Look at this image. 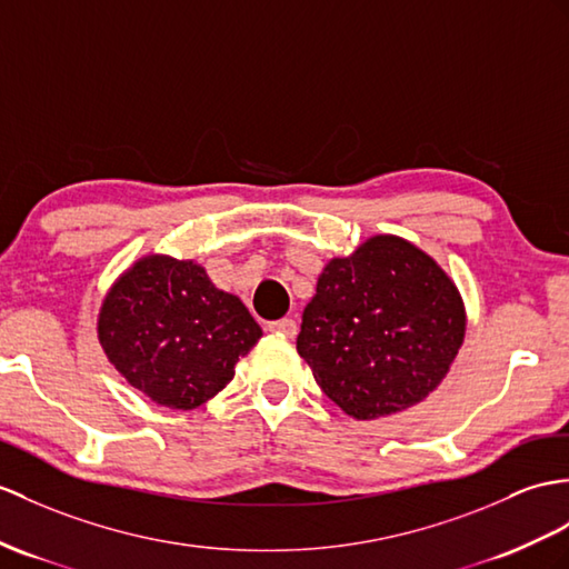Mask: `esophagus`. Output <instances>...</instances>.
I'll list each match as a JSON object with an SVG mask.
<instances>
[{"mask_svg": "<svg viewBox=\"0 0 569 569\" xmlns=\"http://www.w3.org/2000/svg\"><path fill=\"white\" fill-rule=\"evenodd\" d=\"M270 332H277V336H284V338H295L297 336V323L292 318H280V321H272L268 323Z\"/></svg>", "mask_w": 569, "mask_h": 569, "instance_id": "34e87169", "label": "esophagus"}]
</instances>
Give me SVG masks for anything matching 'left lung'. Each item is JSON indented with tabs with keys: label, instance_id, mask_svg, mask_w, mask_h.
I'll list each match as a JSON object with an SVG mask.
<instances>
[{
	"label": "left lung",
	"instance_id": "8db88e82",
	"mask_svg": "<svg viewBox=\"0 0 569 569\" xmlns=\"http://www.w3.org/2000/svg\"><path fill=\"white\" fill-rule=\"evenodd\" d=\"M466 328L451 274L412 241L377 233L326 262L301 316L297 352L345 415L379 420L437 391Z\"/></svg>",
	"mask_w": 569,
	"mask_h": 569
}]
</instances>
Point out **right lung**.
<instances>
[{
    "label": "right lung",
    "mask_w": 569,
    "mask_h": 569,
    "mask_svg": "<svg viewBox=\"0 0 569 569\" xmlns=\"http://www.w3.org/2000/svg\"><path fill=\"white\" fill-rule=\"evenodd\" d=\"M96 336L132 389L157 406L192 410L233 379L262 330L200 262L149 253L110 284Z\"/></svg>",
    "instance_id": "right-lung-1"
}]
</instances>
